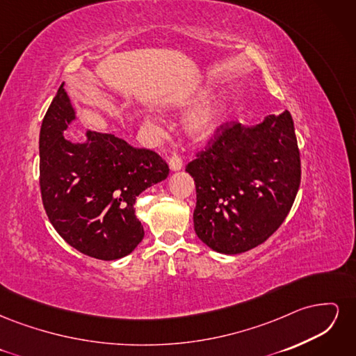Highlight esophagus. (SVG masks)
<instances>
[{
  "instance_id": "1",
  "label": "esophagus",
  "mask_w": 356,
  "mask_h": 356,
  "mask_svg": "<svg viewBox=\"0 0 356 356\" xmlns=\"http://www.w3.org/2000/svg\"><path fill=\"white\" fill-rule=\"evenodd\" d=\"M169 168L170 170H179L182 169V160L178 154H172L169 159Z\"/></svg>"
}]
</instances>
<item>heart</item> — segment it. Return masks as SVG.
<instances>
[{"label": "heart", "instance_id": "obj_1", "mask_svg": "<svg viewBox=\"0 0 356 356\" xmlns=\"http://www.w3.org/2000/svg\"><path fill=\"white\" fill-rule=\"evenodd\" d=\"M209 90H211V83H207L197 90H195V93H191L190 96H186L184 99L175 102V105L188 106L191 104H195L197 99L203 98V96ZM229 102H230V93L227 90H222L215 96H212L208 102L200 105L199 108L190 113L186 120L187 135L195 139V141H204V139L211 138L222 123Z\"/></svg>", "mask_w": 356, "mask_h": 356}]
</instances>
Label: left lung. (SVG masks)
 Wrapping results in <instances>:
<instances>
[{
	"instance_id": "1",
	"label": "left lung",
	"mask_w": 356,
	"mask_h": 356,
	"mask_svg": "<svg viewBox=\"0 0 356 356\" xmlns=\"http://www.w3.org/2000/svg\"><path fill=\"white\" fill-rule=\"evenodd\" d=\"M186 170L196 184L197 238L221 254L267 241L284 222L300 187V152L289 111L260 124L222 123Z\"/></svg>"
}]
</instances>
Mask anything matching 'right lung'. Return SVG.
<instances>
[{"mask_svg":"<svg viewBox=\"0 0 356 356\" xmlns=\"http://www.w3.org/2000/svg\"><path fill=\"white\" fill-rule=\"evenodd\" d=\"M75 120L63 83L42 118L40 188L47 217L63 241L98 260L131 254L144 239L136 196L169 175L157 153L111 134L86 132V143L63 136Z\"/></svg>","mask_w":356,"mask_h":356,"instance_id":"1","label":"right lung"}]
</instances>
